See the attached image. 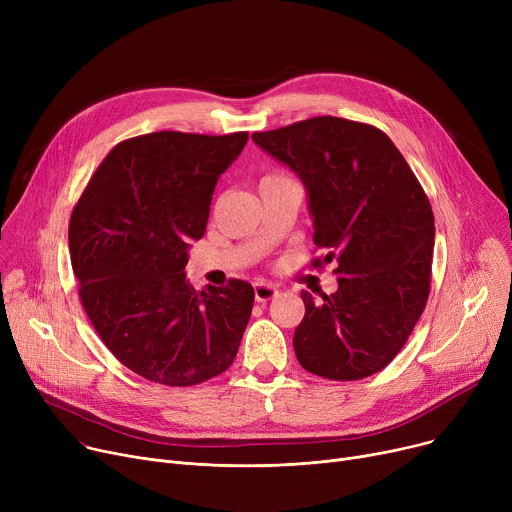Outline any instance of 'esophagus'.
Segmentation results:
<instances>
[{"label": "esophagus", "instance_id": "1", "mask_svg": "<svg viewBox=\"0 0 512 512\" xmlns=\"http://www.w3.org/2000/svg\"><path fill=\"white\" fill-rule=\"evenodd\" d=\"M278 286L274 284H267V282H257L255 284V301L257 303H265V301H272L274 297H278Z\"/></svg>", "mask_w": 512, "mask_h": 512}]
</instances>
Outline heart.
<instances>
[{"mask_svg":"<svg viewBox=\"0 0 512 512\" xmlns=\"http://www.w3.org/2000/svg\"><path fill=\"white\" fill-rule=\"evenodd\" d=\"M278 178H288V176H284V174H267L263 180H278Z\"/></svg>","mask_w":512,"mask_h":512,"instance_id":"b5f03b06","label":"heart"}]
</instances>
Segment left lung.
Returning a JSON list of instances; mask_svg holds the SVG:
<instances>
[{"instance_id": "8db88e82", "label": "left lung", "mask_w": 512, "mask_h": 512, "mask_svg": "<svg viewBox=\"0 0 512 512\" xmlns=\"http://www.w3.org/2000/svg\"><path fill=\"white\" fill-rule=\"evenodd\" d=\"M309 195L313 267L336 263L338 290L313 301L292 346L303 369L353 382L382 371L405 346L432 284L434 213L407 159L380 128L317 116L253 132Z\"/></svg>"}]
</instances>
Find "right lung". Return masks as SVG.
Returning a JSON list of instances; mask_svg holds the SVG:
<instances>
[{"label":"right lung","mask_w":512,"mask_h":512,"mask_svg":"<svg viewBox=\"0 0 512 512\" xmlns=\"http://www.w3.org/2000/svg\"><path fill=\"white\" fill-rule=\"evenodd\" d=\"M249 132L161 130L116 145L70 215L78 297L112 355L145 380L197 386L224 373L249 324L255 290L230 280L197 292L188 247L205 234L220 176Z\"/></svg>","instance_id":"obj_1"}]
</instances>
